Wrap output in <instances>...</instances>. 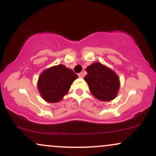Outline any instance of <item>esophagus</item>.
Segmentation results:
<instances>
[{"label": "esophagus", "mask_w": 156, "mask_h": 156, "mask_svg": "<svg viewBox=\"0 0 156 156\" xmlns=\"http://www.w3.org/2000/svg\"><path fill=\"white\" fill-rule=\"evenodd\" d=\"M78 77H79V78H83V73H78Z\"/></svg>", "instance_id": "obj_1"}]
</instances>
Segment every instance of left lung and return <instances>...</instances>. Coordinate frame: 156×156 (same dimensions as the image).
Returning <instances> with one entry per match:
<instances>
[{
  "instance_id": "1",
  "label": "left lung",
  "mask_w": 156,
  "mask_h": 156,
  "mask_svg": "<svg viewBox=\"0 0 156 156\" xmlns=\"http://www.w3.org/2000/svg\"><path fill=\"white\" fill-rule=\"evenodd\" d=\"M87 72L84 80L93 95L101 101L115 98L119 88V79L114 71L96 62L87 68Z\"/></svg>"
}]
</instances>
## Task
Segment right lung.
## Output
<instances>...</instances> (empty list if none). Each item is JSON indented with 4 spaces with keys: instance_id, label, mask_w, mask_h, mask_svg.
Segmentation results:
<instances>
[{
    "instance_id": "right-lung-1",
    "label": "right lung",
    "mask_w": 156,
    "mask_h": 156,
    "mask_svg": "<svg viewBox=\"0 0 156 156\" xmlns=\"http://www.w3.org/2000/svg\"><path fill=\"white\" fill-rule=\"evenodd\" d=\"M78 76L65 66H55L44 70L38 80L41 96L49 103H57L68 92L71 84Z\"/></svg>"
}]
</instances>
